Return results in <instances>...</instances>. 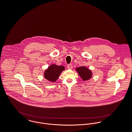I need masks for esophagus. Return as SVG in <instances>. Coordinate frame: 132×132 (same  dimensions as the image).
Wrapping results in <instances>:
<instances>
[{"instance_id": "esophagus-1", "label": "esophagus", "mask_w": 132, "mask_h": 132, "mask_svg": "<svg viewBox=\"0 0 132 132\" xmlns=\"http://www.w3.org/2000/svg\"><path fill=\"white\" fill-rule=\"evenodd\" d=\"M67 68H68V69H72V68H73V66H72V65L71 64H68V65H67Z\"/></svg>"}]
</instances>
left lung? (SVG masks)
<instances>
[{
    "label": "left lung",
    "instance_id": "obj_1",
    "mask_svg": "<svg viewBox=\"0 0 132 132\" xmlns=\"http://www.w3.org/2000/svg\"><path fill=\"white\" fill-rule=\"evenodd\" d=\"M76 70L83 81L88 80L92 77V73L91 70L85 66L77 67L76 68Z\"/></svg>",
    "mask_w": 132,
    "mask_h": 132
}]
</instances>
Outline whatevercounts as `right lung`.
<instances>
[{
	"mask_svg": "<svg viewBox=\"0 0 132 132\" xmlns=\"http://www.w3.org/2000/svg\"><path fill=\"white\" fill-rule=\"evenodd\" d=\"M65 67L61 65L52 64L44 72V77L48 81L54 82L59 77L61 72L65 70Z\"/></svg>",
	"mask_w": 132,
	"mask_h": 132,
	"instance_id": "1",
	"label": "right lung"
}]
</instances>
